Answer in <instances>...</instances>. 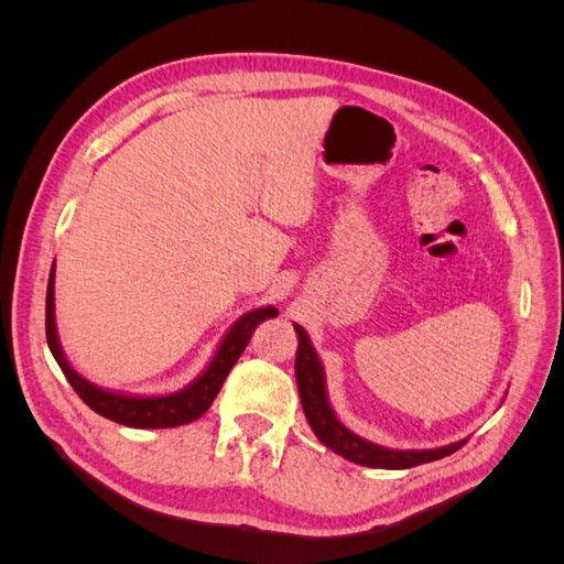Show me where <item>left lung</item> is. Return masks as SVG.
<instances>
[{"label": "left lung", "instance_id": "left-lung-1", "mask_svg": "<svg viewBox=\"0 0 564 564\" xmlns=\"http://www.w3.org/2000/svg\"><path fill=\"white\" fill-rule=\"evenodd\" d=\"M294 329L299 336L294 371H296V386H299V395L303 404V414L308 419L313 433L317 435V440L324 447H329L334 454L367 468L402 470V468L429 464V460H437L442 456H449L466 445L468 437L452 442V445H445V447H435V449H390L352 433L348 425L338 421L334 406L329 402L324 367L317 350L313 348L308 332H305L296 322H294Z\"/></svg>", "mask_w": 564, "mask_h": 564}]
</instances>
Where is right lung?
Segmentation results:
<instances>
[{
    "mask_svg": "<svg viewBox=\"0 0 564 564\" xmlns=\"http://www.w3.org/2000/svg\"><path fill=\"white\" fill-rule=\"evenodd\" d=\"M275 315V305H261V308H253L242 317H237L232 322V327L224 334V338H220V344L216 346L207 367L197 373V379H193L181 390L164 392V395H133V392L100 388L89 379H84L70 365L56 329V261L51 265L46 286V340L51 355H54V360L58 362L61 371L65 373V379L70 381L77 395L87 402L96 414L106 416L115 423L129 425V429H174V425H183L199 419L216 400L220 386H224L232 365L237 362V357L245 352L256 324Z\"/></svg>",
    "mask_w": 564,
    "mask_h": 564,
    "instance_id": "obj_1",
    "label": "right lung"
}]
</instances>
